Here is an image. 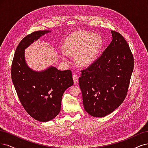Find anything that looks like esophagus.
Returning <instances> with one entry per match:
<instances>
[{"instance_id":"obj_1","label":"esophagus","mask_w":148,"mask_h":148,"mask_svg":"<svg viewBox=\"0 0 148 148\" xmlns=\"http://www.w3.org/2000/svg\"><path fill=\"white\" fill-rule=\"evenodd\" d=\"M73 80H74V84H77L79 81V77L76 74H74L73 76Z\"/></svg>"}]
</instances>
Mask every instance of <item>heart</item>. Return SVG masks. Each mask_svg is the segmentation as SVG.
<instances>
[{"instance_id": "heart-1", "label": "heart", "mask_w": 148, "mask_h": 148, "mask_svg": "<svg viewBox=\"0 0 148 148\" xmlns=\"http://www.w3.org/2000/svg\"><path fill=\"white\" fill-rule=\"evenodd\" d=\"M102 45V38L99 34L87 31H77L69 35L65 40V52H61L62 58L68 61L67 54L76 55L77 64L82 67L87 66L96 58Z\"/></svg>"}]
</instances>
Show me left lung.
<instances>
[{"mask_svg":"<svg viewBox=\"0 0 148 148\" xmlns=\"http://www.w3.org/2000/svg\"><path fill=\"white\" fill-rule=\"evenodd\" d=\"M112 40L79 79L85 110L103 117L117 109L127 96L134 60L123 37L111 31Z\"/></svg>","mask_w":148,"mask_h":148,"instance_id":"obj_1","label":"left lung"}]
</instances>
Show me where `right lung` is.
<instances>
[{"label": "right lung", "instance_id": "1", "mask_svg": "<svg viewBox=\"0 0 148 148\" xmlns=\"http://www.w3.org/2000/svg\"><path fill=\"white\" fill-rule=\"evenodd\" d=\"M50 32L35 31L24 37L15 50L11 69L12 82L22 106L40 122L50 121L58 115L64 91L74 84L71 70L60 71L50 66L39 72L26 63L25 50Z\"/></svg>", "mask_w": 148, "mask_h": 148}]
</instances>
